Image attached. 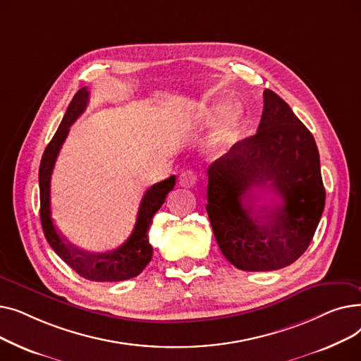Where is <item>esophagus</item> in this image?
<instances>
[{
	"label": "esophagus",
	"instance_id": "34e87169",
	"mask_svg": "<svg viewBox=\"0 0 361 361\" xmlns=\"http://www.w3.org/2000/svg\"><path fill=\"white\" fill-rule=\"evenodd\" d=\"M178 180H180V184L183 187H192V185L196 184V176H195L193 171H190V169H187V171H184V173H181Z\"/></svg>",
	"mask_w": 361,
	"mask_h": 361
}]
</instances>
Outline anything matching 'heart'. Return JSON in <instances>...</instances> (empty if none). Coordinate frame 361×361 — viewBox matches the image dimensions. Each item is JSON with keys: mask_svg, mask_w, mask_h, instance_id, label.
<instances>
[{"mask_svg": "<svg viewBox=\"0 0 361 361\" xmlns=\"http://www.w3.org/2000/svg\"><path fill=\"white\" fill-rule=\"evenodd\" d=\"M243 118V111L238 106L231 108V111L226 116L225 123L215 131V135L212 136L209 142V147L214 152L222 150L226 145H228L237 135L240 123Z\"/></svg>", "mask_w": 361, "mask_h": 361, "instance_id": "1", "label": "heart"}]
</instances>
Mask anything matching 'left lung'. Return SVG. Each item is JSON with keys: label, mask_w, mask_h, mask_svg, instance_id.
<instances>
[{"label": "left lung", "mask_w": 361, "mask_h": 361, "mask_svg": "<svg viewBox=\"0 0 361 361\" xmlns=\"http://www.w3.org/2000/svg\"><path fill=\"white\" fill-rule=\"evenodd\" d=\"M255 136L207 168V204L222 255L241 271L286 268L306 252L325 207L319 150L290 105L263 92ZM278 194L267 210L257 192Z\"/></svg>", "instance_id": "obj_1"}]
</instances>
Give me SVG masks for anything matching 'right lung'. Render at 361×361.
I'll return each instance as SVG.
<instances>
[{"mask_svg": "<svg viewBox=\"0 0 361 361\" xmlns=\"http://www.w3.org/2000/svg\"><path fill=\"white\" fill-rule=\"evenodd\" d=\"M87 102L89 92L86 87H82L74 94L59 130L55 131L52 140L48 143L42 155L39 166L42 230L52 250L80 276L97 282L126 281L137 276L152 259L154 249H152L147 237L149 225L152 224V218L164 204L166 195L174 188L176 176H171L169 178L147 188L139 206L135 230L120 247L104 253H90L70 244L55 228L52 221L51 176L56 157H59L60 149L70 131V126L82 116Z\"/></svg>", "mask_w": 361, "mask_h": 361, "instance_id": "obj_1", "label": "right lung"}]
</instances>
